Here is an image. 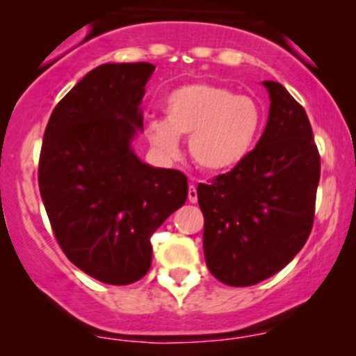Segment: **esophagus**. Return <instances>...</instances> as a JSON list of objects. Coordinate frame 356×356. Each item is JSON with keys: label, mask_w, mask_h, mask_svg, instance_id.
<instances>
[{"label": "esophagus", "mask_w": 356, "mask_h": 356, "mask_svg": "<svg viewBox=\"0 0 356 356\" xmlns=\"http://www.w3.org/2000/svg\"><path fill=\"white\" fill-rule=\"evenodd\" d=\"M188 200L191 201V203H196L198 201V191H196V186H189L188 189Z\"/></svg>", "instance_id": "obj_1"}]
</instances>
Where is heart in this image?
<instances>
[{
    "label": "heart",
    "instance_id": "b5f03b06",
    "mask_svg": "<svg viewBox=\"0 0 356 356\" xmlns=\"http://www.w3.org/2000/svg\"><path fill=\"white\" fill-rule=\"evenodd\" d=\"M163 120L146 125V138L165 160L181 152L179 139L189 136V155L208 174H227L253 152L264 113L253 98L222 86L186 84L168 92Z\"/></svg>",
    "mask_w": 356,
    "mask_h": 356
}]
</instances>
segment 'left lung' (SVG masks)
I'll use <instances>...</instances> for the list:
<instances>
[{"label": "left lung", "instance_id": "8db88e82", "mask_svg": "<svg viewBox=\"0 0 356 356\" xmlns=\"http://www.w3.org/2000/svg\"><path fill=\"white\" fill-rule=\"evenodd\" d=\"M270 108L257 148L234 170L198 186L208 270L227 286L277 274L314 225L321 156L303 106L279 82H261Z\"/></svg>", "mask_w": 356, "mask_h": 356}]
</instances>
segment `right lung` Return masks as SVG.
Segmentation results:
<instances>
[{"mask_svg": "<svg viewBox=\"0 0 356 356\" xmlns=\"http://www.w3.org/2000/svg\"><path fill=\"white\" fill-rule=\"evenodd\" d=\"M155 65L105 63L49 117L39 191L68 260L99 282L132 284L152 267L153 232L188 198V179L145 163L132 148Z\"/></svg>", "mask_w": 356, "mask_h": 356, "instance_id": "add662e5", "label": "right lung"}]
</instances>
